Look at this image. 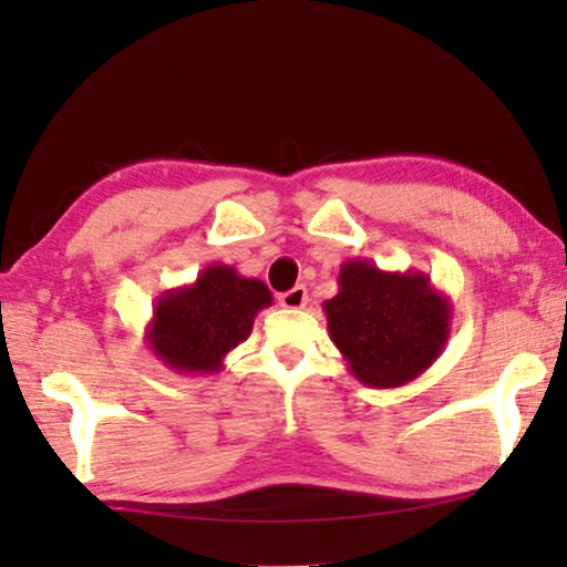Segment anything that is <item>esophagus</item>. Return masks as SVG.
<instances>
[{"label":"esophagus","mask_w":567,"mask_h":567,"mask_svg":"<svg viewBox=\"0 0 567 567\" xmlns=\"http://www.w3.org/2000/svg\"><path fill=\"white\" fill-rule=\"evenodd\" d=\"M280 305L285 307V310H302V307L307 305V287L297 285V287H292V290L282 292Z\"/></svg>","instance_id":"obj_1"}]
</instances>
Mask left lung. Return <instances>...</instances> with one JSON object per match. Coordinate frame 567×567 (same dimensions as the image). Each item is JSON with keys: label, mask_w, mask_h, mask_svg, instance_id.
I'll return each instance as SVG.
<instances>
[{"label": "left lung", "mask_w": 567, "mask_h": 567, "mask_svg": "<svg viewBox=\"0 0 567 567\" xmlns=\"http://www.w3.org/2000/svg\"><path fill=\"white\" fill-rule=\"evenodd\" d=\"M322 305L334 348L362 385L390 390L420 378L450 338L453 307L425 272L348 260Z\"/></svg>", "instance_id": "1"}]
</instances>
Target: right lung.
Returning <instances> with one entry per match:
<instances>
[{
  "label": "right lung",
  "instance_id": "add662e5",
  "mask_svg": "<svg viewBox=\"0 0 567 567\" xmlns=\"http://www.w3.org/2000/svg\"><path fill=\"white\" fill-rule=\"evenodd\" d=\"M270 305L272 292L262 280L215 262L192 285L157 297L145 340L177 375H215L227 352L249 338L257 312Z\"/></svg>",
  "mask_w": 567,
  "mask_h": 567
}]
</instances>
